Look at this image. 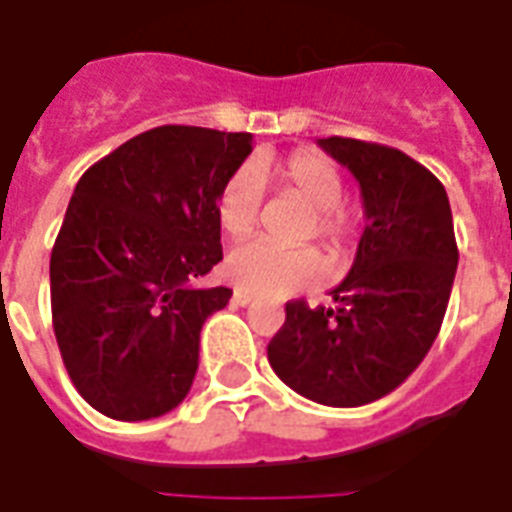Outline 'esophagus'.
Returning <instances> with one entry per match:
<instances>
[{
    "instance_id": "34e87169",
    "label": "esophagus",
    "mask_w": 512,
    "mask_h": 512,
    "mask_svg": "<svg viewBox=\"0 0 512 512\" xmlns=\"http://www.w3.org/2000/svg\"><path fill=\"white\" fill-rule=\"evenodd\" d=\"M252 296H249V293H244V290H235L233 293V304L235 307H246V304H252Z\"/></svg>"
}]
</instances>
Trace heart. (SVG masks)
Masks as SVG:
<instances>
[{
	"label": "heart",
	"mask_w": 512,
	"mask_h": 512,
	"mask_svg": "<svg viewBox=\"0 0 512 512\" xmlns=\"http://www.w3.org/2000/svg\"><path fill=\"white\" fill-rule=\"evenodd\" d=\"M279 183L304 202L312 211V224H307L304 238H318L323 246L340 257L351 244L354 224L343 211V175L329 158L318 153H293L279 167ZM263 205V178L260 169L241 167L227 178L216 200V216L227 235L244 238L255 230ZM224 277L233 288L263 296V299H282L296 290L307 288L323 277V257L312 246H282L252 241L235 246L224 260Z\"/></svg>",
	"instance_id": "heart-1"
}]
</instances>
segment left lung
<instances>
[{"instance_id":"left-lung-1","label":"left lung","mask_w":512,"mask_h":512,"mask_svg":"<svg viewBox=\"0 0 512 512\" xmlns=\"http://www.w3.org/2000/svg\"><path fill=\"white\" fill-rule=\"evenodd\" d=\"M318 145L359 180L365 233L334 307L290 301L268 362L285 384L321 406H367L403 384L447 312L458 246L439 178L395 147L345 136Z\"/></svg>"}]
</instances>
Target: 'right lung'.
Instances as JSON below:
<instances>
[{
	"instance_id": "obj_1",
	"label": "right lung",
	"mask_w": 512,
	"mask_h": 512,
	"mask_svg": "<svg viewBox=\"0 0 512 512\" xmlns=\"http://www.w3.org/2000/svg\"><path fill=\"white\" fill-rule=\"evenodd\" d=\"M252 134L161 126L128 139L76 183L51 249V318L79 395L142 422L189 395L202 323L230 288H197L222 260L219 191Z\"/></svg>"
}]
</instances>
